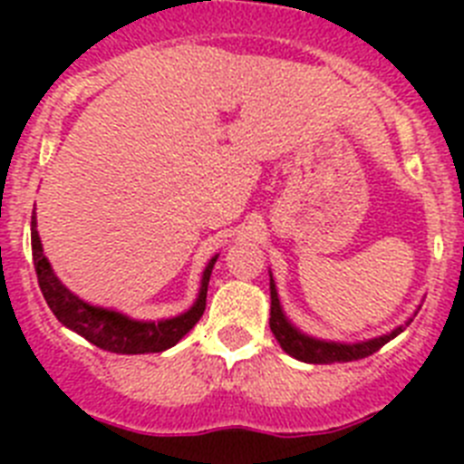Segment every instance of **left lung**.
<instances>
[{
    "mask_svg": "<svg viewBox=\"0 0 464 464\" xmlns=\"http://www.w3.org/2000/svg\"><path fill=\"white\" fill-rule=\"evenodd\" d=\"M269 288H272V318H269V327H272L274 337L278 339L283 351L293 355V358L302 360V362L330 364V362H351V360L367 358V355L376 353L381 346H385V343L391 342V339H395L397 334L404 330V327H397V330H392L391 334H383V337L370 339V342H362V343L318 342V339L304 337L302 332L295 330V327L290 325L288 318L283 315L281 304H278V295H276V288H274V281H269Z\"/></svg>",
    "mask_w": 464,
    "mask_h": 464,
    "instance_id": "left-lung-1",
    "label": "left lung"
}]
</instances>
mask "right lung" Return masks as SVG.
Masks as SVG:
<instances>
[{
    "instance_id": "right-lung-1",
    "label": "right lung",
    "mask_w": 464,
    "mask_h": 464,
    "mask_svg": "<svg viewBox=\"0 0 464 464\" xmlns=\"http://www.w3.org/2000/svg\"><path fill=\"white\" fill-rule=\"evenodd\" d=\"M36 220L32 213V257H34L36 278H39V288L44 293L46 304L55 314V318L63 323L64 327L73 330L83 339H88L94 346L111 351V353H160L167 351L179 339H183L188 332L195 327V323L202 318L204 309H207V288L208 278H211V269L216 265V257L207 265L202 276V288H199V297H197L195 306L186 314L169 318V321L160 323H141L132 321L127 315L118 314V311L97 309V306L85 304L83 299H79L73 293H69L63 283L57 281L53 274L51 265L44 257V248H41L39 232H36Z\"/></svg>"
}]
</instances>
